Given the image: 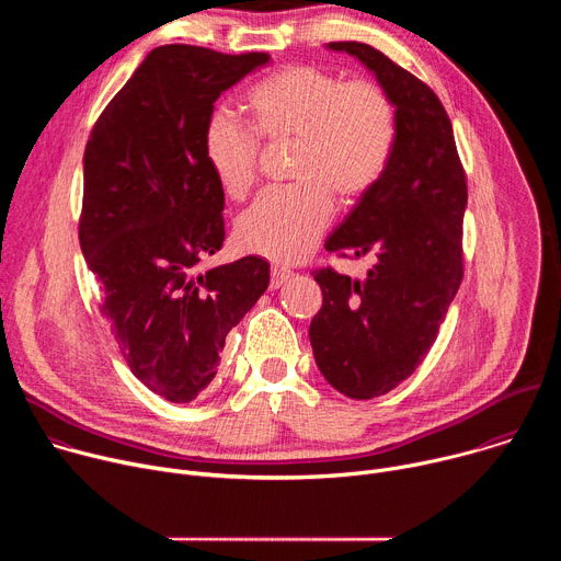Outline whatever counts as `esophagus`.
Masks as SVG:
<instances>
[{
	"instance_id": "esophagus-1",
	"label": "esophagus",
	"mask_w": 561,
	"mask_h": 561,
	"mask_svg": "<svg viewBox=\"0 0 561 561\" xmlns=\"http://www.w3.org/2000/svg\"><path fill=\"white\" fill-rule=\"evenodd\" d=\"M290 277H293V273H290V271L275 266V268L271 271V290H277L279 286H284Z\"/></svg>"
}]
</instances>
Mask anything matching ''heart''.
<instances>
[{"label": "heart", "instance_id": "1", "mask_svg": "<svg viewBox=\"0 0 561 561\" xmlns=\"http://www.w3.org/2000/svg\"><path fill=\"white\" fill-rule=\"evenodd\" d=\"M253 126L217 111L204 128L206 164L230 199H244L257 180L260 137L293 141L297 186L264 193L237 221L244 251L277 264L301 262L333 219V195L355 204L381 180L397 137L394 106L370 79H351L314 66H288L249 95Z\"/></svg>", "mask_w": 561, "mask_h": 561}]
</instances>
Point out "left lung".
<instances>
[{"label":"left lung","mask_w":561,"mask_h":561,"mask_svg":"<svg viewBox=\"0 0 561 561\" xmlns=\"http://www.w3.org/2000/svg\"><path fill=\"white\" fill-rule=\"evenodd\" d=\"M357 57L388 93L397 137L381 180L327 239L342 257L375 255L366 279L314 271L322 308L310 346L327 381L351 399L386 394L424 362L463 277L468 204L450 119L413 72L362 42H331Z\"/></svg>","instance_id":"1"}]
</instances>
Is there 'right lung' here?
Wrapping results in <instances>:
<instances>
[{
    "label": "right lung",
    "instance_id": "add662e5",
    "mask_svg": "<svg viewBox=\"0 0 561 561\" xmlns=\"http://www.w3.org/2000/svg\"><path fill=\"white\" fill-rule=\"evenodd\" d=\"M266 53L152 48L91 130L79 247L133 375L188 404L217 375L226 335L271 279L249 255L197 273L224 242V193L204 157L217 98Z\"/></svg>",
    "mask_w": 561,
    "mask_h": 561
}]
</instances>
